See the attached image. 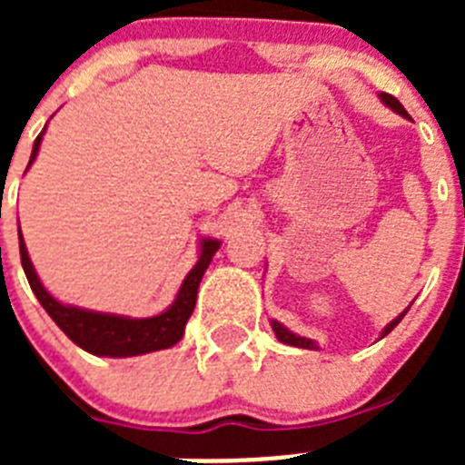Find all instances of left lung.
Returning <instances> with one entry per match:
<instances>
[{"label": "left lung", "mask_w": 465, "mask_h": 465, "mask_svg": "<svg viewBox=\"0 0 465 465\" xmlns=\"http://www.w3.org/2000/svg\"><path fill=\"white\" fill-rule=\"evenodd\" d=\"M380 97H381V102H384V104L389 106V109H393V111H396V114H401V116L408 118V111L402 109V104H401V102L396 100V97H393V94H389V93H380ZM405 314H408V310L402 312V314H398L396 319H393V322L389 323V326H386L384 331H381V338H384V335H389V332H391L393 328H396L398 323H401V319H402V316H405ZM272 331H274V335H277L279 342L291 344V347H300V349H316V342H314V340L300 338V335H295V332H291L289 328L282 326V323H279V322H272Z\"/></svg>", "instance_id": "1"}]
</instances>
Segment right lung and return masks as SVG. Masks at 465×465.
<instances>
[{
  "label": "right lung",
  "instance_id": "1",
  "mask_svg": "<svg viewBox=\"0 0 465 465\" xmlns=\"http://www.w3.org/2000/svg\"><path fill=\"white\" fill-rule=\"evenodd\" d=\"M41 137H44V133L35 139L30 165L35 163L36 153H39ZM18 240L20 262H23L27 282H30L32 291H35L41 307L48 312V316L60 326V331H63L74 344H79V347L85 349L88 354L111 356V359H125V356L160 351V349L172 347V344H176L183 338V328H186V322L191 319L193 310H195L197 289H200L204 270L209 268L213 253L219 252L221 246L219 240L200 242V258H197L195 268L186 274L182 289L176 293L174 302H172L163 314L149 316V319H130V316L102 314V312H90L74 305H63L60 300H55L46 289H44V283L36 277L35 265H32L30 256H27V246H25L20 230Z\"/></svg>",
  "mask_w": 465,
  "mask_h": 465
}]
</instances>
